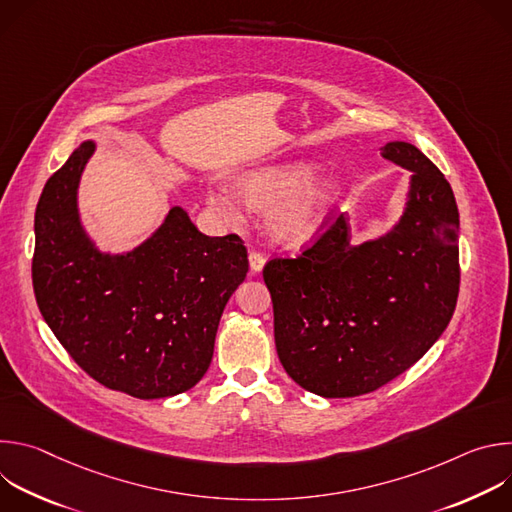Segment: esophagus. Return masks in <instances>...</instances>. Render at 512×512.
I'll use <instances>...</instances> for the list:
<instances>
[{
	"label": "esophagus",
	"instance_id": "esophagus-1",
	"mask_svg": "<svg viewBox=\"0 0 512 512\" xmlns=\"http://www.w3.org/2000/svg\"><path fill=\"white\" fill-rule=\"evenodd\" d=\"M249 265H251L253 273H261L263 267H265V257L261 253H257V251H251L249 253Z\"/></svg>",
	"mask_w": 512,
	"mask_h": 512
}]
</instances>
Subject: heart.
Wrapping results in <instances>:
<instances>
[{
  "label": "heart",
  "instance_id": "b5f03b06",
  "mask_svg": "<svg viewBox=\"0 0 512 512\" xmlns=\"http://www.w3.org/2000/svg\"><path fill=\"white\" fill-rule=\"evenodd\" d=\"M316 170V162L296 160L249 170L237 180L239 198L255 210L267 208V231L285 247L310 243L342 198V180ZM208 204L216 214L237 218V204L223 190L208 194Z\"/></svg>",
  "mask_w": 512,
  "mask_h": 512
}]
</instances>
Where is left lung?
Here are the masks:
<instances>
[{
  "mask_svg": "<svg viewBox=\"0 0 512 512\" xmlns=\"http://www.w3.org/2000/svg\"><path fill=\"white\" fill-rule=\"evenodd\" d=\"M381 156L411 172L387 233L354 245L342 214L298 259L263 269L283 369L326 399L371 393L405 373L444 334L458 302L450 182L413 143L389 141Z\"/></svg>",
  "mask_w": 512,
  "mask_h": 512,
  "instance_id": "8db88e82",
  "label": "left lung"
}]
</instances>
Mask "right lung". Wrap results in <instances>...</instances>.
I'll return each instance as SVG.
<instances>
[{
    "label": "right lung",
    "mask_w": 512,
    "mask_h": 512,
    "mask_svg": "<svg viewBox=\"0 0 512 512\" xmlns=\"http://www.w3.org/2000/svg\"><path fill=\"white\" fill-rule=\"evenodd\" d=\"M95 150L93 139L81 141L38 200L36 302L95 381L137 399L174 397L210 367L218 322L249 271L247 249L237 235H202L182 206L133 249H101L79 210Z\"/></svg>",
    "instance_id": "add662e5"
}]
</instances>
